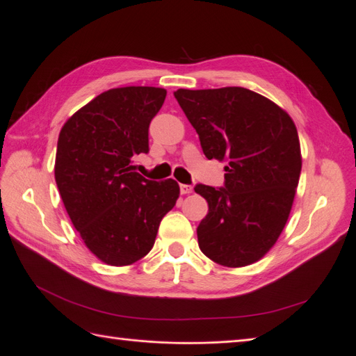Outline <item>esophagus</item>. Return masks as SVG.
<instances>
[{"instance_id": "1", "label": "esophagus", "mask_w": 356, "mask_h": 356, "mask_svg": "<svg viewBox=\"0 0 356 356\" xmlns=\"http://www.w3.org/2000/svg\"><path fill=\"white\" fill-rule=\"evenodd\" d=\"M179 190H181V194H191L193 193V187L187 186V184H181Z\"/></svg>"}]
</instances>
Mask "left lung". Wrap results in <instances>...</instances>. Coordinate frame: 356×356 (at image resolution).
Returning <instances> with one entry per match:
<instances>
[{
    "label": "left lung",
    "instance_id": "obj_1",
    "mask_svg": "<svg viewBox=\"0 0 356 356\" xmlns=\"http://www.w3.org/2000/svg\"><path fill=\"white\" fill-rule=\"evenodd\" d=\"M174 96L195 129L207 159L226 161L225 187L198 184L209 213L198 247L226 267L259 261L285 227L302 158L286 111L244 88L178 89Z\"/></svg>",
    "mask_w": 356,
    "mask_h": 356
}]
</instances>
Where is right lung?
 <instances>
[{"label":"right lung","mask_w":356,"mask_h":356,"mask_svg":"<svg viewBox=\"0 0 356 356\" xmlns=\"http://www.w3.org/2000/svg\"><path fill=\"white\" fill-rule=\"evenodd\" d=\"M165 97L161 88L111 89L60 131L56 187L83 243L109 266L143 259L179 197L177 181L146 179L131 165L134 154L149 152V125Z\"/></svg>","instance_id":"add662e5"}]
</instances>
